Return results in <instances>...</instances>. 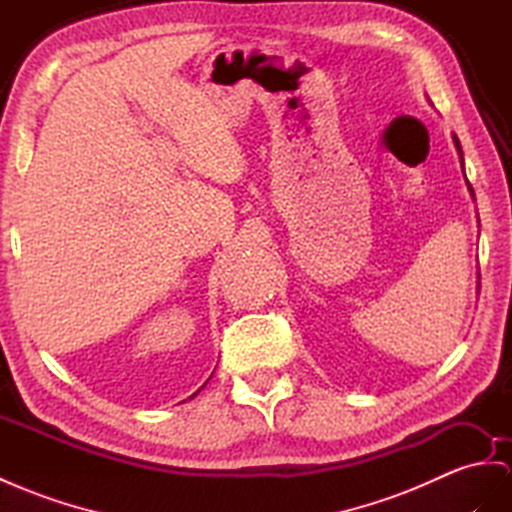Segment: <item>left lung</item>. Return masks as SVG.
<instances>
[{
  "label": "left lung",
  "mask_w": 512,
  "mask_h": 512,
  "mask_svg": "<svg viewBox=\"0 0 512 512\" xmlns=\"http://www.w3.org/2000/svg\"><path fill=\"white\" fill-rule=\"evenodd\" d=\"M456 140V138H454ZM456 149H458V153H461V144H458V140H456ZM461 160H463V153H461ZM463 164V162H461Z\"/></svg>",
  "instance_id": "left-lung-1"
}]
</instances>
